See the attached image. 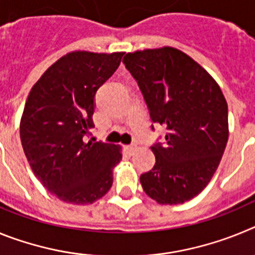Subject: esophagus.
I'll list each match as a JSON object with an SVG mask.
<instances>
[{"label": "esophagus", "mask_w": 255, "mask_h": 255, "mask_svg": "<svg viewBox=\"0 0 255 255\" xmlns=\"http://www.w3.org/2000/svg\"><path fill=\"white\" fill-rule=\"evenodd\" d=\"M126 149H128L129 154H134L135 149H136V145H135V144H130V145H126Z\"/></svg>", "instance_id": "obj_1"}]
</instances>
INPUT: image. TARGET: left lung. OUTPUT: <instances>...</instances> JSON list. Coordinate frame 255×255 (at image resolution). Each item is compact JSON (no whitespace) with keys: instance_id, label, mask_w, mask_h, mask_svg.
Masks as SVG:
<instances>
[{"instance_id":"1","label":"left lung","mask_w":255,"mask_h":255,"mask_svg":"<svg viewBox=\"0 0 255 255\" xmlns=\"http://www.w3.org/2000/svg\"><path fill=\"white\" fill-rule=\"evenodd\" d=\"M123 62L153 123L167 129L166 141L150 147L155 164L140 175L143 190L159 204L185 203L208 185L226 148L229 112L222 91L198 62L172 47L126 53Z\"/></svg>"}]
</instances>
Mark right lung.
Wrapping results in <instances>:
<instances>
[{
    "instance_id": "1",
    "label": "right lung",
    "mask_w": 255,
    "mask_h": 255,
    "mask_svg": "<svg viewBox=\"0 0 255 255\" xmlns=\"http://www.w3.org/2000/svg\"><path fill=\"white\" fill-rule=\"evenodd\" d=\"M123 55L70 52L29 93L20 121L22 149L35 177L62 202L92 204L111 189L121 147L87 136L94 128V96Z\"/></svg>"
}]
</instances>
